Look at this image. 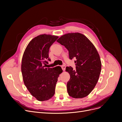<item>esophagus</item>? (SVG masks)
Here are the masks:
<instances>
[{
  "mask_svg": "<svg viewBox=\"0 0 122 122\" xmlns=\"http://www.w3.org/2000/svg\"><path fill=\"white\" fill-rule=\"evenodd\" d=\"M61 67H62V69L63 71H65V69H66V66L65 65H62L61 66Z\"/></svg>",
  "mask_w": 122,
  "mask_h": 122,
  "instance_id": "1",
  "label": "esophagus"
}]
</instances>
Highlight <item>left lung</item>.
Masks as SVG:
<instances>
[{
	"mask_svg": "<svg viewBox=\"0 0 122 122\" xmlns=\"http://www.w3.org/2000/svg\"><path fill=\"white\" fill-rule=\"evenodd\" d=\"M69 51V58H76V70L67 67L70 75L67 84L68 93L71 97L81 98L90 93L98 81L101 62L97 51L92 43L79 33H68L57 41Z\"/></svg>",
	"mask_w": 122,
	"mask_h": 122,
	"instance_id": "left-lung-1",
	"label": "left lung"
}]
</instances>
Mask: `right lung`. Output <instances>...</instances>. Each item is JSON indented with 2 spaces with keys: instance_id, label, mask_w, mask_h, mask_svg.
<instances>
[{
  "instance_id": "1",
  "label": "right lung",
  "mask_w": 122,
  "mask_h": 122,
  "mask_svg": "<svg viewBox=\"0 0 122 122\" xmlns=\"http://www.w3.org/2000/svg\"><path fill=\"white\" fill-rule=\"evenodd\" d=\"M58 38L46 34L38 36L29 43L23 55L21 71L24 84L38 101L53 97L58 78L63 72L60 66L46 68L50 61L49 48Z\"/></svg>"
}]
</instances>
